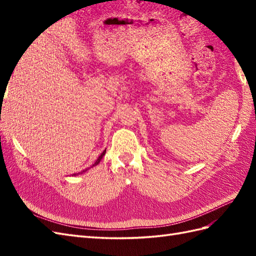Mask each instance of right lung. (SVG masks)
I'll use <instances>...</instances> for the list:
<instances>
[{"label": "right lung", "mask_w": 256, "mask_h": 256, "mask_svg": "<svg viewBox=\"0 0 256 256\" xmlns=\"http://www.w3.org/2000/svg\"><path fill=\"white\" fill-rule=\"evenodd\" d=\"M106 150H103V152H102V153H101V155H100V156H99V157H98V160H96V162H94V165H92V166H96V165H98V164H99V162H101V160H102V157H103V156H104V155H106ZM86 170H82V172H78V175H79V174H82V172H86ZM74 176H76V174H74Z\"/></svg>", "instance_id": "1"}]
</instances>
